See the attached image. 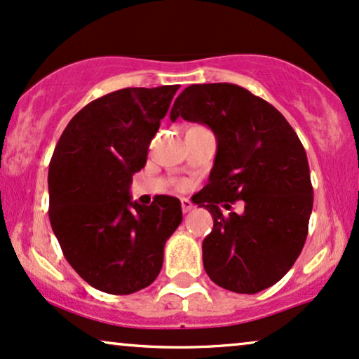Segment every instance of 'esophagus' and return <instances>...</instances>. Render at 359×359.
I'll use <instances>...</instances> for the list:
<instances>
[{
	"label": "esophagus",
	"mask_w": 359,
	"mask_h": 359,
	"mask_svg": "<svg viewBox=\"0 0 359 359\" xmlns=\"http://www.w3.org/2000/svg\"><path fill=\"white\" fill-rule=\"evenodd\" d=\"M181 210H183V213H188V211L193 210V203L187 200V198H183V200H181Z\"/></svg>",
	"instance_id": "esophagus-1"
}]
</instances>
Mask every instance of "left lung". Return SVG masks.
Segmentation results:
<instances>
[{"instance_id":"8db88e82","label":"left lung","mask_w":359,"mask_h":359,"mask_svg":"<svg viewBox=\"0 0 359 359\" xmlns=\"http://www.w3.org/2000/svg\"><path fill=\"white\" fill-rule=\"evenodd\" d=\"M211 128L218 141L210 181L196 205L213 216L203 241L211 281L255 294L290 271L308 236L313 187L306 151L285 116L268 101L231 83L184 88L170 113ZM238 215H223L234 201Z\"/></svg>"}]
</instances>
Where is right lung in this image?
Returning <instances> with one entry per match:
<instances>
[{
    "label": "right lung",
    "instance_id": "1",
    "mask_svg": "<svg viewBox=\"0 0 359 359\" xmlns=\"http://www.w3.org/2000/svg\"><path fill=\"white\" fill-rule=\"evenodd\" d=\"M178 85L125 88L91 101L57 141L48 171L50 221L65 258L96 290L131 294L156 280L178 198L131 201L130 184Z\"/></svg>",
    "mask_w": 359,
    "mask_h": 359
}]
</instances>
